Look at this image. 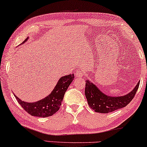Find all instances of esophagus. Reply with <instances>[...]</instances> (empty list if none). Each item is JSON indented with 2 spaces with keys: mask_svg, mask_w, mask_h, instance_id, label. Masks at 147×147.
Masks as SVG:
<instances>
[{
  "mask_svg": "<svg viewBox=\"0 0 147 147\" xmlns=\"http://www.w3.org/2000/svg\"><path fill=\"white\" fill-rule=\"evenodd\" d=\"M76 77H77V78H82L83 76H84L83 72L82 71V70L78 69L76 70Z\"/></svg>",
  "mask_w": 147,
  "mask_h": 147,
  "instance_id": "1",
  "label": "esophagus"
}]
</instances>
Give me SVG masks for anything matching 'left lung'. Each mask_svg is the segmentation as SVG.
<instances>
[{
	"label": "left lung",
	"instance_id": "obj_1",
	"mask_svg": "<svg viewBox=\"0 0 147 147\" xmlns=\"http://www.w3.org/2000/svg\"><path fill=\"white\" fill-rule=\"evenodd\" d=\"M139 84L140 82L128 94L121 96H111L102 92L90 80H86L85 95L89 107L95 112L108 113L124 107L132 101L138 90Z\"/></svg>",
	"mask_w": 147,
	"mask_h": 147
}]
</instances>
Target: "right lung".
<instances>
[{"label":"right lung","mask_w":147,"mask_h":147,"mask_svg":"<svg viewBox=\"0 0 147 147\" xmlns=\"http://www.w3.org/2000/svg\"><path fill=\"white\" fill-rule=\"evenodd\" d=\"M28 38L25 40L22 44L26 42ZM74 78V74H69L60 78L51 94L37 102H25L16 96V95H15V96L25 111L31 115L40 117H49L59 109L65 93L70 84L73 82Z\"/></svg>","instance_id":"obj_1"}]
</instances>
